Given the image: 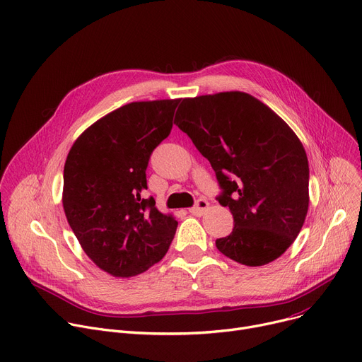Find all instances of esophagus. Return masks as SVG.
I'll use <instances>...</instances> for the list:
<instances>
[{"instance_id":"obj_1","label":"esophagus","mask_w":362,"mask_h":362,"mask_svg":"<svg viewBox=\"0 0 362 362\" xmlns=\"http://www.w3.org/2000/svg\"><path fill=\"white\" fill-rule=\"evenodd\" d=\"M208 208H209L208 201H205V199H198L197 205H195V206H192V208L189 209V212H190V214H194V215H202L204 212H206V211H208Z\"/></svg>"}]
</instances>
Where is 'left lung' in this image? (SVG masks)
I'll return each instance as SVG.
<instances>
[{"instance_id": "1", "label": "left lung", "mask_w": 362, "mask_h": 362, "mask_svg": "<svg viewBox=\"0 0 362 362\" xmlns=\"http://www.w3.org/2000/svg\"><path fill=\"white\" fill-rule=\"evenodd\" d=\"M175 124L209 160L234 228L215 242L246 267L274 262L297 238L308 211V160L296 132L243 91L182 99Z\"/></svg>"}]
</instances>
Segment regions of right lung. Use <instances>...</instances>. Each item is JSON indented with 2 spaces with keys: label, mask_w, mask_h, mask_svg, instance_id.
Listing matches in <instances>:
<instances>
[{
  "label": "right lung",
  "mask_w": 362,
  "mask_h": 362,
  "mask_svg": "<svg viewBox=\"0 0 362 362\" xmlns=\"http://www.w3.org/2000/svg\"><path fill=\"white\" fill-rule=\"evenodd\" d=\"M180 99L132 102L95 120L72 144L62 205L84 253L115 278L160 262L176 233L172 214L144 199L150 156L168 136Z\"/></svg>",
  "instance_id": "1"
}]
</instances>
